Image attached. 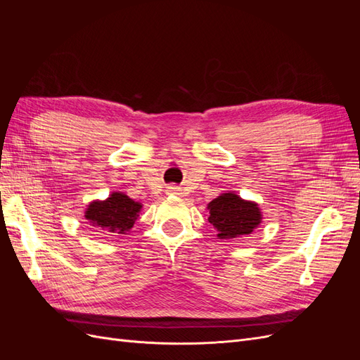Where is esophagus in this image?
I'll return each mask as SVG.
<instances>
[{"instance_id": "34e87169", "label": "esophagus", "mask_w": 360, "mask_h": 360, "mask_svg": "<svg viewBox=\"0 0 360 360\" xmlns=\"http://www.w3.org/2000/svg\"><path fill=\"white\" fill-rule=\"evenodd\" d=\"M168 192H169V193H177V195H180V189L176 188V186H169V188H168Z\"/></svg>"}]
</instances>
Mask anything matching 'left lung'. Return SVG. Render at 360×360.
Listing matches in <instances>:
<instances>
[{"label":"left lung","instance_id":"left-lung-1","mask_svg":"<svg viewBox=\"0 0 360 360\" xmlns=\"http://www.w3.org/2000/svg\"><path fill=\"white\" fill-rule=\"evenodd\" d=\"M209 222L217 230V237L230 238L250 234L261 224V212L257 202L242 200L228 192L209 202Z\"/></svg>","mask_w":360,"mask_h":360}]
</instances>
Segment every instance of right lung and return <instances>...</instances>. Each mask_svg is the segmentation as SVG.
Wrapping results in <instances>:
<instances>
[{
	"label": "right lung",
	"mask_w": 360,
	"mask_h": 360,
	"mask_svg": "<svg viewBox=\"0 0 360 360\" xmlns=\"http://www.w3.org/2000/svg\"><path fill=\"white\" fill-rule=\"evenodd\" d=\"M141 209L143 204L126 193L112 192L105 201H91L85 210V219L106 233L124 234L134 226Z\"/></svg>",
	"instance_id": "obj_1"
}]
</instances>
